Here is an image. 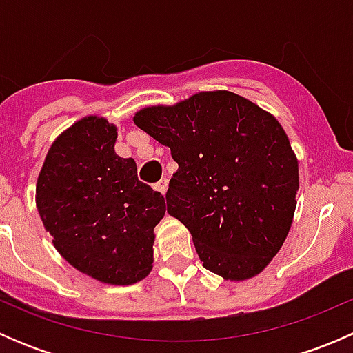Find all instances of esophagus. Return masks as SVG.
Here are the masks:
<instances>
[{
    "mask_svg": "<svg viewBox=\"0 0 353 353\" xmlns=\"http://www.w3.org/2000/svg\"><path fill=\"white\" fill-rule=\"evenodd\" d=\"M167 186H169V181H167V177H162V179H160L159 183L155 184V190L159 191V193L165 194V191H167Z\"/></svg>",
    "mask_w": 353,
    "mask_h": 353,
    "instance_id": "esophagus-1",
    "label": "esophagus"
}]
</instances>
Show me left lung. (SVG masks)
Masks as SVG:
<instances>
[{
	"label": "left lung",
	"mask_w": 353,
	"mask_h": 353,
	"mask_svg": "<svg viewBox=\"0 0 353 353\" xmlns=\"http://www.w3.org/2000/svg\"><path fill=\"white\" fill-rule=\"evenodd\" d=\"M133 121L179 165L167 212L191 232L203 266L230 282L261 273L297 206L299 162L282 124L227 90L145 108Z\"/></svg>",
	"instance_id": "1"
}]
</instances>
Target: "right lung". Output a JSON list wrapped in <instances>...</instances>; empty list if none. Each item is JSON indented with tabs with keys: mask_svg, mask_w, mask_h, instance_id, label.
<instances>
[{
	"mask_svg": "<svg viewBox=\"0 0 353 353\" xmlns=\"http://www.w3.org/2000/svg\"><path fill=\"white\" fill-rule=\"evenodd\" d=\"M116 138L117 128L99 116L63 131L46 155L35 203L71 266L102 283L131 285L152 272L165 198L138 181L133 159L114 152Z\"/></svg>",
	"mask_w": 353,
	"mask_h": 353,
	"instance_id": "add662e5",
	"label": "right lung"
}]
</instances>
